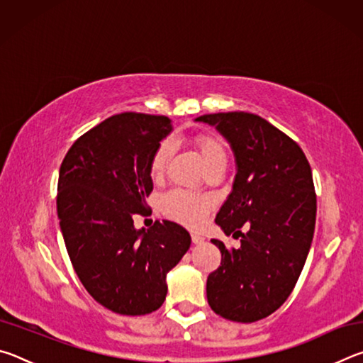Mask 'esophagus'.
Instances as JSON below:
<instances>
[{
  "label": "esophagus",
  "instance_id": "34e87169",
  "mask_svg": "<svg viewBox=\"0 0 363 363\" xmlns=\"http://www.w3.org/2000/svg\"><path fill=\"white\" fill-rule=\"evenodd\" d=\"M205 242V237L200 235V233H192V243L199 245V243H203Z\"/></svg>",
  "mask_w": 363,
  "mask_h": 363
}]
</instances>
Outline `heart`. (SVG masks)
<instances>
[{
    "instance_id": "heart-1",
    "label": "heart",
    "mask_w": 363,
    "mask_h": 363,
    "mask_svg": "<svg viewBox=\"0 0 363 363\" xmlns=\"http://www.w3.org/2000/svg\"><path fill=\"white\" fill-rule=\"evenodd\" d=\"M195 147L206 169L219 162H225V149L223 143L211 134H199L195 138ZM168 158L169 144L162 143L150 158L149 171L153 179H160L164 174ZM160 208H162L164 216L176 220V223L187 227H200L211 210V200L208 196L184 192V190H171L162 196Z\"/></svg>"
}]
</instances>
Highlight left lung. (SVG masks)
Returning a JSON list of instances; mask_svg holds the SVG:
<instances>
[{
    "label": "left lung",
    "mask_w": 363,
    "mask_h": 363,
    "mask_svg": "<svg viewBox=\"0 0 363 363\" xmlns=\"http://www.w3.org/2000/svg\"><path fill=\"white\" fill-rule=\"evenodd\" d=\"M196 121L216 128L235 155L237 174L216 224L242 238L230 250L211 240L223 259L208 275V304L227 320H261L290 296L309 253L317 213L311 164L291 138L255 113H210Z\"/></svg>",
    "instance_id": "obj_1"
}]
</instances>
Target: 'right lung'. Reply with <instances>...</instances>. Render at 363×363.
<instances>
[{
  "mask_svg": "<svg viewBox=\"0 0 363 363\" xmlns=\"http://www.w3.org/2000/svg\"><path fill=\"white\" fill-rule=\"evenodd\" d=\"M173 130L163 115L125 112L78 138L59 169L57 216L72 266L97 303L145 315L167 298V274L190 248L171 220L136 229L153 182L150 158Z\"/></svg>",
  "mask_w": 363,
  "mask_h": 363,
  "instance_id": "right-lung-1",
  "label": "right lung"
}]
</instances>
